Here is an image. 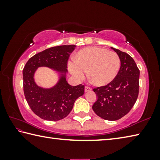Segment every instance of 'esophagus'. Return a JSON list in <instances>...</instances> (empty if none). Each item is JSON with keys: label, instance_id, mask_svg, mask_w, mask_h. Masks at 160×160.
<instances>
[{"label": "esophagus", "instance_id": "34e87169", "mask_svg": "<svg viewBox=\"0 0 160 160\" xmlns=\"http://www.w3.org/2000/svg\"><path fill=\"white\" fill-rule=\"evenodd\" d=\"M92 90V88H90V87L85 86V92H90Z\"/></svg>", "mask_w": 160, "mask_h": 160}]
</instances>
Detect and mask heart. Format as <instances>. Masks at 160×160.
Segmentation results:
<instances>
[{
    "mask_svg": "<svg viewBox=\"0 0 160 160\" xmlns=\"http://www.w3.org/2000/svg\"><path fill=\"white\" fill-rule=\"evenodd\" d=\"M74 61L68 63L71 74L78 80H82L88 72L89 79L99 87L112 82L121 66V59L116 52L96 47L78 51L74 56Z\"/></svg>",
    "mask_w": 160,
    "mask_h": 160,
    "instance_id": "b5f03b06",
    "label": "heart"
}]
</instances>
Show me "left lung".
Listing matches in <instances>:
<instances>
[{"label":"left lung","instance_id":"1","mask_svg":"<svg viewBox=\"0 0 160 160\" xmlns=\"http://www.w3.org/2000/svg\"><path fill=\"white\" fill-rule=\"evenodd\" d=\"M121 59L117 76L109 85L93 89L97 96L92 109L108 121L118 120L126 115L136 102L139 92L140 70L128 53L113 47Z\"/></svg>","mask_w":160,"mask_h":160}]
</instances>
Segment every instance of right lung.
<instances>
[{"instance_id":"1","label":"right lung","mask_w":160,"mask_h":160,"mask_svg":"<svg viewBox=\"0 0 160 160\" xmlns=\"http://www.w3.org/2000/svg\"><path fill=\"white\" fill-rule=\"evenodd\" d=\"M75 45L51 47L39 52L29 59L24 68V94L35 114L47 121H59L69 114L75 100L83 95L84 85H70L66 80L67 62ZM40 67H47L58 75L53 86L46 88L38 86L34 74Z\"/></svg>"}]
</instances>
